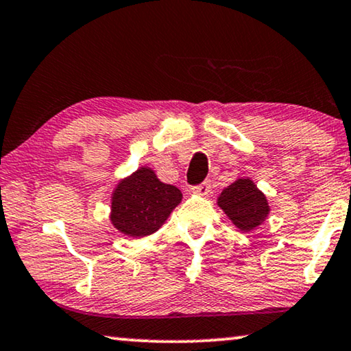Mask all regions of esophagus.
<instances>
[{
  "mask_svg": "<svg viewBox=\"0 0 351 351\" xmlns=\"http://www.w3.org/2000/svg\"><path fill=\"white\" fill-rule=\"evenodd\" d=\"M191 190H193V193L199 194V196H207V194L210 193V180L202 182L201 185L194 186V188H191Z\"/></svg>",
  "mask_w": 351,
  "mask_h": 351,
  "instance_id": "esophagus-1",
  "label": "esophagus"
}]
</instances>
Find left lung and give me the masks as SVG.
I'll list each match as a JSON object with an SVG mask.
<instances>
[{
    "mask_svg": "<svg viewBox=\"0 0 351 351\" xmlns=\"http://www.w3.org/2000/svg\"><path fill=\"white\" fill-rule=\"evenodd\" d=\"M217 204L228 215L232 224L243 232L258 228L269 213L267 196L250 177L232 182L221 191Z\"/></svg>",
    "mask_w": 351,
    "mask_h": 351,
    "instance_id": "obj_1",
    "label": "left lung"
}]
</instances>
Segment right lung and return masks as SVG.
Here are the masks:
<instances>
[{"label":"right lung","instance_id":"obj_1","mask_svg":"<svg viewBox=\"0 0 351 351\" xmlns=\"http://www.w3.org/2000/svg\"><path fill=\"white\" fill-rule=\"evenodd\" d=\"M182 202V191L160 182L143 166L117 183L111 194V224L123 235L143 239L157 232Z\"/></svg>","mask_w":351,"mask_h":351}]
</instances>
